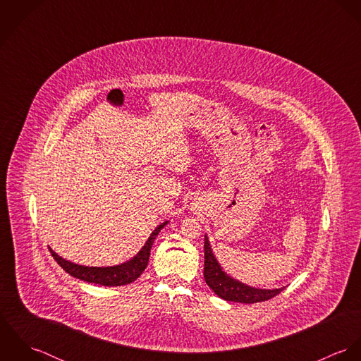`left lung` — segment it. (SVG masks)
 Here are the masks:
<instances>
[{
  "label": "left lung",
  "instance_id": "1",
  "mask_svg": "<svg viewBox=\"0 0 361 361\" xmlns=\"http://www.w3.org/2000/svg\"><path fill=\"white\" fill-rule=\"evenodd\" d=\"M204 279L212 292L226 302L252 305L272 299L283 290V288L257 289L229 276L214 256L207 236L204 238Z\"/></svg>",
  "mask_w": 361,
  "mask_h": 361
}]
</instances>
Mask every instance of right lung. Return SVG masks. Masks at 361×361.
Returning <instances> with one entry per match:
<instances>
[{"mask_svg": "<svg viewBox=\"0 0 361 361\" xmlns=\"http://www.w3.org/2000/svg\"><path fill=\"white\" fill-rule=\"evenodd\" d=\"M168 222L169 221H165L155 228L154 231L152 232L150 238L147 239V242L145 243V246L140 249V252L135 257L130 258L129 261L119 264V265L86 267V265H79V264L71 262V261L58 256L51 247H50V252H51L52 257L55 258V261L73 278H78V279L89 282V283L103 285V286L128 285V283L136 281L142 275V272L146 269L155 238Z\"/></svg>", "mask_w": 361, "mask_h": 361, "instance_id": "right-lung-1", "label": "right lung"}]
</instances>
